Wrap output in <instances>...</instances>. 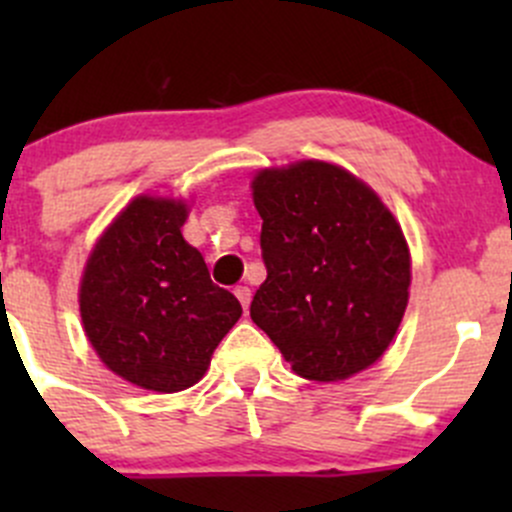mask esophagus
<instances>
[{
    "label": "esophagus",
    "instance_id": "34e87169",
    "mask_svg": "<svg viewBox=\"0 0 512 512\" xmlns=\"http://www.w3.org/2000/svg\"><path fill=\"white\" fill-rule=\"evenodd\" d=\"M235 297L240 299L242 309H247V307H250V297H252L250 287H245V285H237V287H235Z\"/></svg>",
    "mask_w": 512,
    "mask_h": 512
}]
</instances>
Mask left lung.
I'll return each instance as SVG.
<instances>
[{"mask_svg":"<svg viewBox=\"0 0 512 512\" xmlns=\"http://www.w3.org/2000/svg\"><path fill=\"white\" fill-rule=\"evenodd\" d=\"M252 198L267 267L252 322L304 379H349L374 364L409 302V247L394 215L352 173L319 160L262 170Z\"/></svg>","mask_w":512,"mask_h":512,"instance_id":"8db88e82","label":"left lung"}]
</instances>
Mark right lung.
Returning <instances> with one entry per match:
<instances>
[{
	"label": "right lung",
	"mask_w": 512,
	"mask_h": 512,
	"mask_svg": "<svg viewBox=\"0 0 512 512\" xmlns=\"http://www.w3.org/2000/svg\"><path fill=\"white\" fill-rule=\"evenodd\" d=\"M183 203L136 198L103 232L81 280V319L113 374L141 389L183 391L205 374L240 319L237 297L210 280L183 240Z\"/></svg>",
	"instance_id": "obj_1"
}]
</instances>
